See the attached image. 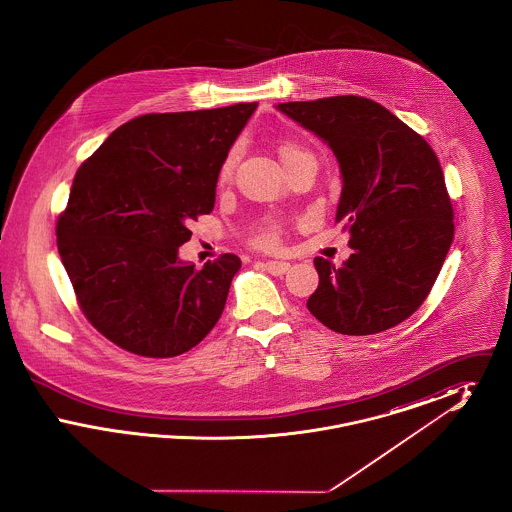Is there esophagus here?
Listing matches in <instances>:
<instances>
[{"label": "esophagus", "instance_id": "obj_1", "mask_svg": "<svg viewBox=\"0 0 512 512\" xmlns=\"http://www.w3.org/2000/svg\"><path fill=\"white\" fill-rule=\"evenodd\" d=\"M265 268H267L270 274H274V276H282V274L288 272L290 263H286V261H267Z\"/></svg>", "mask_w": 512, "mask_h": 512}]
</instances>
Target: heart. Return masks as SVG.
Wrapping results in <instances>:
<instances>
[{"mask_svg": "<svg viewBox=\"0 0 512 512\" xmlns=\"http://www.w3.org/2000/svg\"><path fill=\"white\" fill-rule=\"evenodd\" d=\"M238 155H240V149L234 146L228 151V155L224 157V161L220 165V178L222 180L230 178V174L234 172V167L238 163ZM278 155H280L284 167H288V165H292L293 161H297V159H301L305 155H313V153L307 147L297 144V142L286 140V142L278 144ZM278 242H280V236H278V228L276 226H268L267 230H263L257 236V244L261 245V247H276Z\"/></svg>", "mask_w": 512, "mask_h": 512, "instance_id": "b5f03b06", "label": "heart"}]
</instances>
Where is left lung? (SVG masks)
<instances>
[{"label": "left lung", "mask_w": 512, "mask_h": 512, "mask_svg": "<svg viewBox=\"0 0 512 512\" xmlns=\"http://www.w3.org/2000/svg\"><path fill=\"white\" fill-rule=\"evenodd\" d=\"M315 132L341 172L336 222L353 253L336 267L317 257L307 309L334 332L368 336L424 303L453 242V205L434 149L386 107L359 96L278 103Z\"/></svg>", "instance_id": "obj_1"}]
</instances>
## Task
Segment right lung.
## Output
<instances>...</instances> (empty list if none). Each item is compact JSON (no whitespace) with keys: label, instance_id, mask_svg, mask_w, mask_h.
Listing matches in <instances>:
<instances>
[{"label":"right lung","instance_id":"add662e5","mask_svg":"<svg viewBox=\"0 0 512 512\" xmlns=\"http://www.w3.org/2000/svg\"><path fill=\"white\" fill-rule=\"evenodd\" d=\"M255 109L136 117L76 171L57 249L84 317L115 345L167 359L217 324L240 257L224 253L197 270L178 247L213 211L220 165Z\"/></svg>","mask_w":512,"mask_h":512}]
</instances>
